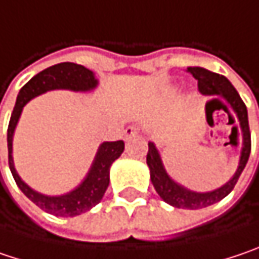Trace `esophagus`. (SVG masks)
Returning <instances> with one entry per match:
<instances>
[{"label": "esophagus", "instance_id": "obj_1", "mask_svg": "<svg viewBox=\"0 0 259 259\" xmlns=\"http://www.w3.org/2000/svg\"><path fill=\"white\" fill-rule=\"evenodd\" d=\"M123 133H124V139H126V141H129V139L135 138V136L139 133V129H138L136 126H127Z\"/></svg>", "mask_w": 259, "mask_h": 259}]
</instances>
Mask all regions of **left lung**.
I'll return each mask as SVG.
<instances>
[{
	"label": "left lung",
	"instance_id": "1",
	"mask_svg": "<svg viewBox=\"0 0 259 259\" xmlns=\"http://www.w3.org/2000/svg\"><path fill=\"white\" fill-rule=\"evenodd\" d=\"M188 73H190L196 80H198V89L202 95L208 97H224L232 105V108L236 111L240 121V129L243 136V148H242V155L239 161V167L236 170L235 176L224 185L220 189L206 192V193H196L188 190L186 188L177 185L173 182L168 175L164 170L162 161L160 158V154L152 142L148 144V154H146V164L151 171V182L157 193L161 198L176 208H185V209H199L205 206L212 205L215 202L226 198L237 183L239 177L242 175L246 162L249 160L251 154V130H249V121H248V110L245 102L242 101L240 95L237 94L235 86L229 82L227 77L221 76L219 73H212L209 70L202 67H189Z\"/></svg>",
	"mask_w": 259,
	"mask_h": 259
}]
</instances>
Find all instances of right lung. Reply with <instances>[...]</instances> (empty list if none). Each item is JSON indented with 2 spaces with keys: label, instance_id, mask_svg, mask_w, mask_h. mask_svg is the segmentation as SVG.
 <instances>
[{
  "label": "right lung",
  "instance_id": "add662e5",
  "mask_svg": "<svg viewBox=\"0 0 259 259\" xmlns=\"http://www.w3.org/2000/svg\"><path fill=\"white\" fill-rule=\"evenodd\" d=\"M98 83L94 73L80 64L76 63H60L51 66L48 69L42 70L36 76H33L27 83L20 89L17 101L14 105V110L10 117L7 129V146H8V165L11 170V175L14 177L17 186L24 195L36 205L53 214L57 217H74L80 215L82 212L89 211L92 206L101 202L105 190L110 183V167L114 162L121 152L124 151V142L115 141V142H104L99 146L95 161L89 170L82 185L79 188L71 190L70 193L61 196H45L30 189L23 180L19 177L14 162L11 157L13 151V133L16 129V124L19 121V117L22 114V110L32 98L38 97L40 94L51 91V89H71V91H91Z\"/></svg>",
  "mask_w": 259,
  "mask_h": 259
}]
</instances>
